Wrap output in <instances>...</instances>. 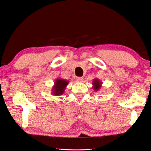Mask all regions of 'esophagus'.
<instances>
[{"mask_svg":"<svg viewBox=\"0 0 151 151\" xmlns=\"http://www.w3.org/2000/svg\"><path fill=\"white\" fill-rule=\"evenodd\" d=\"M76 80L78 82H82L83 80V78H81V77H78V78H76Z\"/></svg>","mask_w":151,"mask_h":151,"instance_id":"obj_1","label":"esophagus"}]
</instances>
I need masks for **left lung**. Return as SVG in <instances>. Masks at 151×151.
Returning a JSON list of instances; mask_svg holds the SVG:
<instances>
[{
    "mask_svg": "<svg viewBox=\"0 0 151 151\" xmlns=\"http://www.w3.org/2000/svg\"><path fill=\"white\" fill-rule=\"evenodd\" d=\"M102 82L100 81V79L97 78H95L93 81V88L95 91H98L102 87Z\"/></svg>",
    "mask_w": 151,
    "mask_h": 151,
    "instance_id": "left-lung-1",
    "label": "left lung"
}]
</instances>
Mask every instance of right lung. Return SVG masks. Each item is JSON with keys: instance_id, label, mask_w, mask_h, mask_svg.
<instances>
[{"instance_id": "add662e5", "label": "right lung", "mask_w": 151, "mask_h": 151, "mask_svg": "<svg viewBox=\"0 0 151 151\" xmlns=\"http://www.w3.org/2000/svg\"><path fill=\"white\" fill-rule=\"evenodd\" d=\"M69 81L66 79L57 78L55 81V85L51 89V93L55 96H60L63 95L65 91L66 86L68 85Z\"/></svg>"}]
</instances>
